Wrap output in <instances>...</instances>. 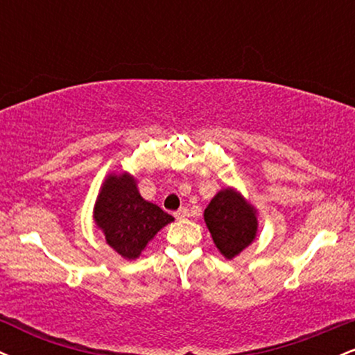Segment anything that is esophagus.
Instances as JSON below:
<instances>
[{
    "label": "esophagus",
    "instance_id": "esophagus-1",
    "mask_svg": "<svg viewBox=\"0 0 355 355\" xmlns=\"http://www.w3.org/2000/svg\"><path fill=\"white\" fill-rule=\"evenodd\" d=\"M190 217V210L187 209V207H182V209H178L177 211H175V218L178 220H185Z\"/></svg>",
    "mask_w": 355,
    "mask_h": 355
}]
</instances>
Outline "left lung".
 Masks as SVG:
<instances>
[{
    "instance_id": "1",
    "label": "left lung",
    "mask_w": 355,
    "mask_h": 355,
    "mask_svg": "<svg viewBox=\"0 0 355 355\" xmlns=\"http://www.w3.org/2000/svg\"><path fill=\"white\" fill-rule=\"evenodd\" d=\"M203 218L215 247L227 260L245 250L259 230L257 209L234 187L217 191L203 211Z\"/></svg>"
}]
</instances>
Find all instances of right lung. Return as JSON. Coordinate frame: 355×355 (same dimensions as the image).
<instances>
[{
  "label": "right lung",
  "instance_id": "obj_1",
  "mask_svg": "<svg viewBox=\"0 0 355 355\" xmlns=\"http://www.w3.org/2000/svg\"><path fill=\"white\" fill-rule=\"evenodd\" d=\"M93 220L118 255L135 260L173 217L141 197L135 175L120 172L105 177L93 207Z\"/></svg>",
  "mask_w": 355,
  "mask_h": 355
}]
</instances>
